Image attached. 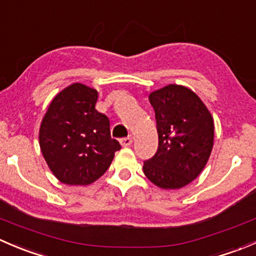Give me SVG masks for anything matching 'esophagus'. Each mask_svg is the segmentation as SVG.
I'll list each match as a JSON object with an SVG mask.
<instances>
[{"instance_id": "1", "label": "esophagus", "mask_w": 256, "mask_h": 256, "mask_svg": "<svg viewBox=\"0 0 256 256\" xmlns=\"http://www.w3.org/2000/svg\"><path fill=\"white\" fill-rule=\"evenodd\" d=\"M121 144H122L124 147H128V146H131V144H132V138L131 136H128V138H124L120 140Z\"/></svg>"}]
</instances>
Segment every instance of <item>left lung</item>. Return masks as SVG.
<instances>
[{"label": "left lung", "mask_w": 256, "mask_h": 256, "mask_svg": "<svg viewBox=\"0 0 256 256\" xmlns=\"http://www.w3.org/2000/svg\"><path fill=\"white\" fill-rule=\"evenodd\" d=\"M158 147L144 162V174L158 187L176 190L192 182L210 156L214 124L202 100L188 88L167 85L151 92Z\"/></svg>", "instance_id": "8db88e82"}]
</instances>
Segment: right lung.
<instances>
[{
  "mask_svg": "<svg viewBox=\"0 0 256 256\" xmlns=\"http://www.w3.org/2000/svg\"><path fill=\"white\" fill-rule=\"evenodd\" d=\"M98 92L73 84L48 108L40 130V144L54 176L66 184H90L109 168L121 148L110 134V120L95 109Z\"/></svg>",
  "mask_w": 256,
  "mask_h": 256,
  "instance_id": "right-lung-1",
  "label": "right lung"
}]
</instances>
